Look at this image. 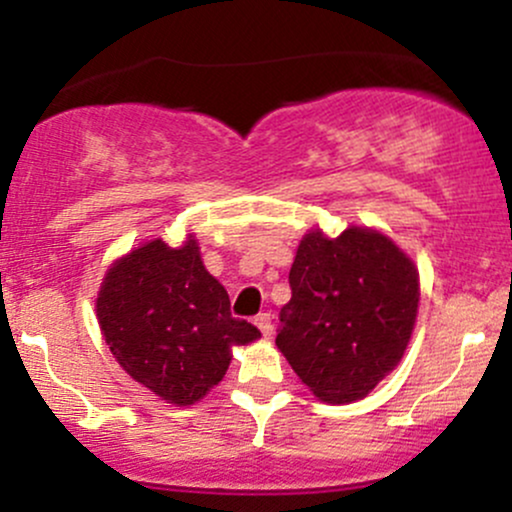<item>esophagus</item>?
Wrapping results in <instances>:
<instances>
[{"label":"esophagus","instance_id":"34e87169","mask_svg":"<svg viewBox=\"0 0 512 512\" xmlns=\"http://www.w3.org/2000/svg\"><path fill=\"white\" fill-rule=\"evenodd\" d=\"M255 325L260 327V332L264 334V337H272L274 334V325H272V315L269 313H260L255 317Z\"/></svg>","mask_w":512,"mask_h":512}]
</instances>
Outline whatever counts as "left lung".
Here are the masks:
<instances>
[{
    "label": "left lung",
    "instance_id": "left-lung-1",
    "mask_svg": "<svg viewBox=\"0 0 512 512\" xmlns=\"http://www.w3.org/2000/svg\"><path fill=\"white\" fill-rule=\"evenodd\" d=\"M276 346L317 399L349 404L390 375L419 313V269L390 236L310 228L289 272Z\"/></svg>",
    "mask_w": 512,
    "mask_h": 512
}]
</instances>
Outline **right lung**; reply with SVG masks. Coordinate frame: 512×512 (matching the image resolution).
I'll return each instance as SVG.
<instances>
[{"mask_svg":"<svg viewBox=\"0 0 512 512\" xmlns=\"http://www.w3.org/2000/svg\"><path fill=\"white\" fill-rule=\"evenodd\" d=\"M96 315L120 368L175 407L209 395L231 366L233 346L262 337L231 315L228 293L207 272L192 233L180 248L154 238L110 264Z\"/></svg>","mask_w":512,"mask_h":512,"instance_id":"obj_1","label":"right lung"}]
</instances>
